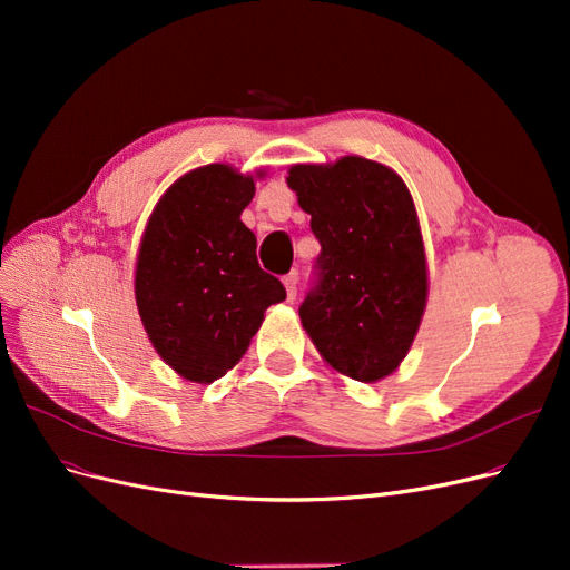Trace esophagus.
<instances>
[{"mask_svg": "<svg viewBox=\"0 0 570 570\" xmlns=\"http://www.w3.org/2000/svg\"><path fill=\"white\" fill-rule=\"evenodd\" d=\"M297 281H299V273H297V271L287 273L285 278H283V285H285V289H287V299H289V302L297 297Z\"/></svg>", "mask_w": 570, "mask_h": 570, "instance_id": "1", "label": "esophagus"}]
</instances>
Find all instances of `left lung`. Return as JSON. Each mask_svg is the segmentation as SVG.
<instances>
[{
	"instance_id": "left-lung-1",
	"label": "left lung",
	"mask_w": 570,
	"mask_h": 570,
	"mask_svg": "<svg viewBox=\"0 0 570 570\" xmlns=\"http://www.w3.org/2000/svg\"><path fill=\"white\" fill-rule=\"evenodd\" d=\"M289 189L321 243L304 331L337 373L377 383L402 364L425 312L428 266L411 193L392 168L342 157L297 164Z\"/></svg>"
}]
</instances>
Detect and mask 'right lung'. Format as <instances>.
Wrapping results in <instances>:
<instances>
[{"instance_id":"obj_1","label":"right lung","mask_w":570,"mask_h":570,"mask_svg":"<svg viewBox=\"0 0 570 570\" xmlns=\"http://www.w3.org/2000/svg\"><path fill=\"white\" fill-rule=\"evenodd\" d=\"M254 178L228 164L189 170L147 220L135 264V302L154 350L185 381L226 375L285 287L256 262V237L239 220Z\"/></svg>"}]
</instances>
